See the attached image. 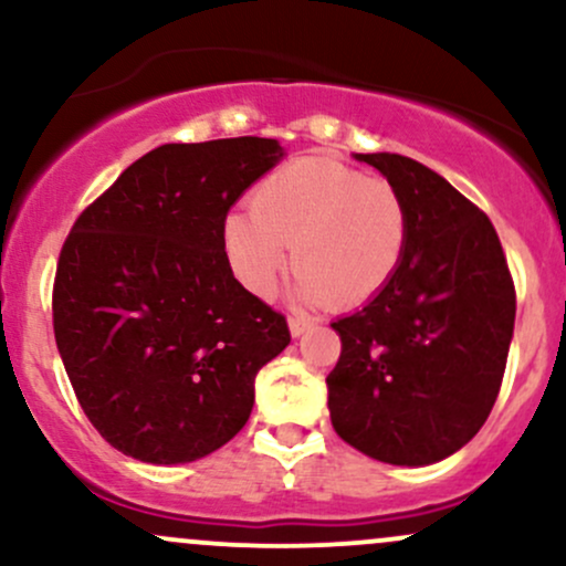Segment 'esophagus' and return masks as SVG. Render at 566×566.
<instances>
[{"mask_svg": "<svg viewBox=\"0 0 566 566\" xmlns=\"http://www.w3.org/2000/svg\"><path fill=\"white\" fill-rule=\"evenodd\" d=\"M314 327V319H305V316H290V333L292 337H301L303 333Z\"/></svg>", "mask_w": 566, "mask_h": 566, "instance_id": "34e87169", "label": "esophagus"}]
</instances>
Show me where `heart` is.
I'll return each instance as SVG.
<instances>
[{"label":"heart","instance_id":"obj_1","mask_svg":"<svg viewBox=\"0 0 566 566\" xmlns=\"http://www.w3.org/2000/svg\"><path fill=\"white\" fill-rule=\"evenodd\" d=\"M401 193L335 159H297L258 186L252 210L223 223V252L252 295H271L295 263L301 303L361 305L388 287L407 250Z\"/></svg>","mask_w":566,"mask_h":566}]
</instances>
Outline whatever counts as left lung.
Instances as JSON below:
<instances>
[{
	"label": "left lung",
	"mask_w": 566,
	"mask_h": 566,
	"mask_svg": "<svg viewBox=\"0 0 566 566\" xmlns=\"http://www.w3.org/2000/svg\"><path fill=\"white\" fill-rule=\"evenodd\" d=\"M401 193L407 250L388 287L333 322L337 437L391 465H431L476 437L503 382L516 290L495 226L439 172L356 154Z\"/></svg>",
	"instance_id": "left-lung-1"
}]
</instances>
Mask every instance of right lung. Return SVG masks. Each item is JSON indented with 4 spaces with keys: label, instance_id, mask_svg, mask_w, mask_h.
Segmentation results:
<instances>
[{
    "label": "right lung",
    "instance_id": "1",
    "mask_svg": "<svg viewBox=\"0 0 566 566\" xmlns=\"http://www.w3.org/2000/svg\"><path fill=\"white\" fill-rule=\"evenodd\" d=\"M284 157L271 138L167 143L127 167L71 226L53 329L76 399L108 444L191 463L250 420L255 375L290 327L233 279L231 205Z\"/></svg>",
    "mask_w": 566,
    "mask_h": 566
}]
</instances>
